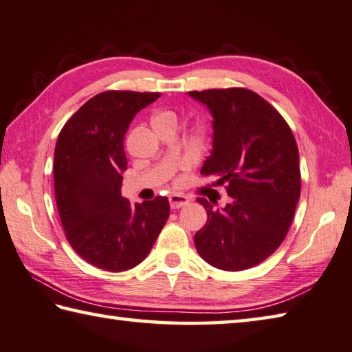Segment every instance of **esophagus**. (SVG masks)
Instances as JSON below:
<instances>
[{
	"mask_svg": "<svg viewBox=\"0 0 352 352\" xmlns=\"http://www.w3.org/2000/svg\"><path fill=\"white\" fill-rule=\"evenodd\" d=\"M169 203H170L172 209H180L183 206H186V204L189 203V198L186 195H182V194H172V195H169Z\"/></svg>",
	"mask_w": 352,
	"mask_h": 352,
	"instance_id": "obj_1",
	"label": "esophagus"
}]
</instances>
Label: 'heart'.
Wrapping results in <instances>:
<instances>
[{"instance_id": "heart-1", "label": "heart", "mask_w": 352, "mask_h": 352, "mask_svg": "<svg viewBox=\"0 0 352 352\" xmlns=\"http://www.w3.org/2000/svg\"><path fill=\"white\" fill-rule=\"evenodd\" d=\"M154 121H177V117L172 111H160L154 115Z\"/></svg>"}]
</instances>
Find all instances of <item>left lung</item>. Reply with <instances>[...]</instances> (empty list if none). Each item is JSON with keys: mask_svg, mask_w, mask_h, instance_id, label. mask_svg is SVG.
<instances>
[{"mask_svg": "<svg viewBox=\"0 0 352 352\" xmlns=\"http://www.w3.org/2000/svg\"><path fill=\"white\" fill-rule=\"evenodd\" d=\"M189 95L214 117L201 175L217 178L231 197L221 209L197 198L208 212L194 237L197 252L223 271L249 270L277 251L292 225L302 190L296 138L276 107L249 89Z\"/></svg>", "mask_w": 352, "mask_h": 352, "instance_id": "obj_1", "label": "left lung"}]
</instances>
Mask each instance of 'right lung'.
<instances>
[{
	"label": "right lung",
	"instance_id": "right-lung-1",
	"mask_svg": "<svg viewBox=\"0 0 352 352\" xmlns=\"http://www.w3.org/2000/svg\"><path fill=\"white\" fill-rule=\"evenodd\" d=\"M158 92L106 91L86 101L56 140V208L74 251L100 270H131L148 257L169 217L168 197L132 204L121 197L124 135Z\"/></svg>",
	"mask_w": 352,
	"mask_h": 352
}]
</instances>
